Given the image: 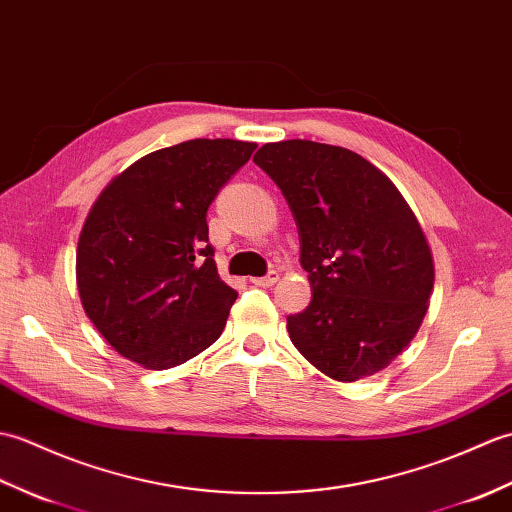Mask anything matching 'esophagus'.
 Instances as JSON below:
<instances>
[{
  "label": "esophagus",
  "instance_id": "obj_1",
  "mask_svg": "<svg viewBox=\"0 0 512 512\" xmlns=\"http://www.w3.org/2000/svg\"><path fill=\"white\" fill-rule=\"evenodd\" d=\"M256 287H274L276 282H278V271H269L267 276H263V278H254L252 280Z\"/></svg>",
  "mask_w": 512,
  "mask_h": 512
}]
</instances>
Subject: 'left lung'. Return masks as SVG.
I'll return each instance as SVG.
<instances>
[{
  "label": "left lung",
  "instance_id": "obj_1",
  "mask_svg": "<svg viewBox=\"0 0 512 512\" xmlns=\"http://www.w3.org/2000/svg\"><path fill=\"white\" fill-rule=\"evenodd\" d=\"M254 162L285 195L311 304L287 317L293 346L335 381L383 370L412 342L434 289L414 212L377 166L342 146L265 144Z\"/></svg>",
  "mask_w": 512,
  "mask_h": 512
}]
</instances>
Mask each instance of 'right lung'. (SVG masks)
Wrapping results in <instances>:
<instances>
[{"label":"right lung","mask_w":512,"mask_h":512,"mask_svg":"<svg viewBox=\"0 0 512 512\" xmlns=\"http://www.w3.org/2000/svg\"><path fill=\"white\" fill-rule=\"evenodd\" d=\"M254 149L188 140L144 155L100 192L78 238L76 285L122 357L166 370L223 333L238 293L219 278L206 214Z\"/></svg>","instance_id":"add662e5"}]
</instances>
